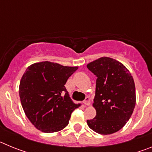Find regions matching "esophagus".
<instances>
[{
	"mask_svg": "<svg viewBox=\"0 0 152 152\" xmlns=\"http://www.w3.org/2000/svg\"><path fill=\"white\" fill-rule=\"evenodd\" d=\"M90 103H91V102H90V98L88 97V96H87V97L85 98V100H84V103L85 105L88 106L90 104Z\"/></svg>",
	"mask_w": 152,
	"mask_h": 152,
	"instance_id": "esophagus-1",
	"label": "esophagus"
}]
</instances>
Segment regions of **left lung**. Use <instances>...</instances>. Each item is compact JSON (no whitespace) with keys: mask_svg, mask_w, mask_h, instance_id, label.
Masks as SVG:
<instances>
[{"mask_svg":"<svg viewBox=\"0 0 152 152\" xmlns=\"http://www.w3.org/2000/svg\"><path fill=\"white\" fill-rule=\"evenodd\" d=\"M96 76L93 106L96 111L88 126L101 135L121 129L129 121L135 106V88L129 70L111 58L102 57L87 65Z\"/></svg>","mask_w":152,"mask_h":152,"instance_id":"obj_1","label":"left lung"}]
</instances>
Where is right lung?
<instances>
[{
	"label": "right lung",
	"mask_w": 152,
	"mask_h": 152,
	"mask_svg": "<svg viewBox=\"0 0 152 152\" xmlns=\"http://www.w3.org/2000/svg\"><path fill=\"white\" fill-rule=\"evenodd\" d=\"M77 69L50 61L28 67L19 94L24 112L37 129L49 133L68 125L72 113L79 106L70 98L64 84Z\"/></svg>",
	"instance_id": "right-lung-1"
}]
</instances>
